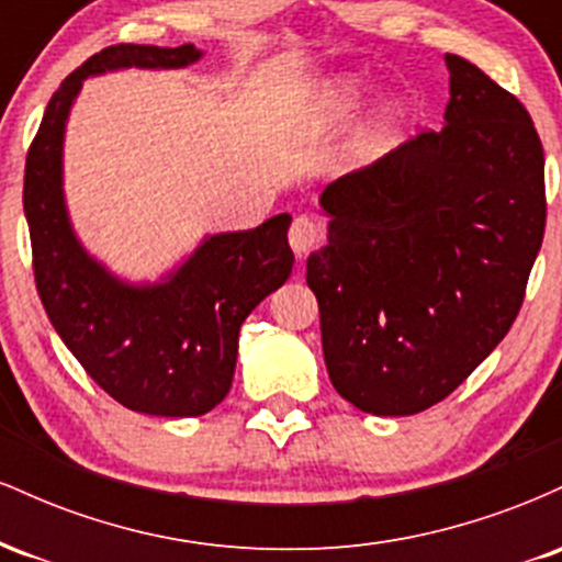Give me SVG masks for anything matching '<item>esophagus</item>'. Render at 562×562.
I'll list each match as a JSON object with an SVG mask.
<instances>
[{"mask_svg":"<svg viewBox=\"0 0 562 562\" xmlns=\"http://www.w3.org/2000/svg\"><path fill=\"white\" fill-rule=\"evenodd\" d=\"M288 240H290V248L295 250V256L303 259V256L319 243V227L308 216H295L293 224H290Z\"/></svg>","mask_w":562,"mask_h":562,"instance_id":"1","label":"esophagus"}]
</instances>
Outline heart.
Instances as JSON below:
<instances>
[{
    "instance_id": "heart-1",
    "label": "heart",
    "mask_w": 562,
    "mask_h": 562,
    "mask_svg": "<svg viewBox=\"0 0 562 562\" xmlns=\"http://www.w3.org/2000/svg\"><path fill=\"white\" fill-rule=\"evenodd\" d=\"M367 94V83L359 79V76H335L333 81L325 83V89H322L319 94V111H322V119L325 121H344L348 115L357 113V108L362 105ZM391 124H393V111L389 108L383 115H380V121L372 128H367V134L357 139V145H353L351 150V160L353 164H362V160H370L372 156H378L380 150H383L385 139H389V132H391Z\"/></svg>"
}]
</instances>
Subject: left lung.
<instances>
[{"instance_id":"obj_1","label":"left lung","mask_w":562,"mask_h":562,"mask_svg":"<svg viewBox=\"0 0 562 562\" xmlns=\"http://www.w3.org/2000/svg\"><path fill=\"white\" fill-rule=\"evenodd\" d=\"M441 132L325 187L306 261L335 391L380 417L447 398L505 338L544 237L531 115L460 55Z\"/></svg>"}]
</instances>
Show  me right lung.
I'll return each mask as SVG.
<instances>
[{
    "label": "right lung",
    "instance_id": "add662e5",
    "mask_svg": "<svg viewBox=\"0 0 562 562\" xmlns=\"http://www.w3.org/2000/svg\"><path fill=\"white\" fill-rule=\"evenodd\" d=\"M200 57L195 44H115L92 55L53 94L25 158L23 211L49 322L102 391L156 417L205 415L227 396L240 325L293 272L290 216L203 237L158 282H126L76 237L63 190V142L89 76L187 68Z\"/></svg>",
    "mask_w": 562,
    "mask_h": 562
}]
</instances>
